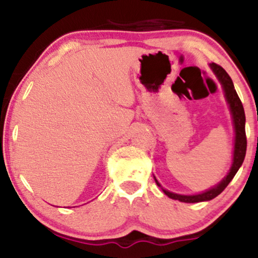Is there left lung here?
<instances>
[{"label":"left lung","instance_id":"left-lung-1","mask_svg":"<svg viewBox=\"0 0 258 258\" xmlns=\"http://www.w3.org/2000/svg\"><path fill=\"white\" fill-rule=\"evenodd\" d=\"M210 68L212 69V72L216 75V78L218 79L220 84L222 85L224 92V98H226L228 106H229L230 115H232L233 120V126H234V150H233V161L232 166H230L229 171H228L227 176L221 180L218 184L212 186V188L207 189V190L203 191L199 194H193V195H183V194H176L172 191L166 190L161 186V184L158 182V179L154 177L156 184L162 189L165 194L168 198L173 200L182 201V203H201V201H209L212 200L214 198L220 195L222 191L226 189V186L229 184L230 180L234 178L235 173L238 172V170L244 162L245 154H246V135H245V111L244 106L241 104V100L239 98L238 93H236L235 88H234L232 79L229 78V75L226 73V70L223 68H221L220 65L211 63Z\"/></svg>","mask_w":258,"mask_h":258}]
</instances>
